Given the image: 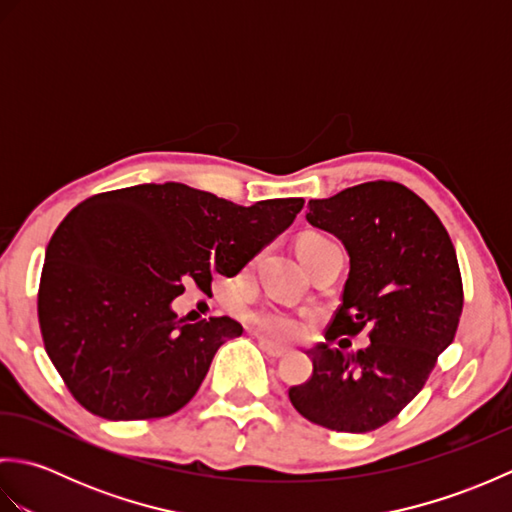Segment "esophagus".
I'll use <instances>...</instances> for the list:
<instances>
[{
	"label": "esophagus",
	"mask_w": 512,
	"mask_h": 512,
	"mask_svg": "<svg viewBox=\"0 0 512 512\" xmlns=\"http://www.w3.org/2000/svg\"><path fill=\"white\" fill-rule=\"evenodd\" d=\"M255 336L259 339V345H262V350H264L270 358H281V356L288 354V347L277 345V343H273V341H268L266 336H262V334H255Z\"/></svg>",
	"instance_id": "esophagus-1"
}]
</instances>
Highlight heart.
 <instances>
[{
  "mask_svg": "<svg viewBox=\"0 0 512 512\" xmlns=\"http://www.w3.org/2000/svg\"><path fill=\"white\" fill-rule=\"evenodd\" d=\"M250 328H255L257 332L273 336V339H295V336L301 332V323L292 317L290 312L279 310V308H262L255 312H248L246 317Z\"/></svg>",
  "mask_w": 512,
  "mask_h": 512,
  "instance_id": "obj_1",
  "label": "heart"
}]
</instances>
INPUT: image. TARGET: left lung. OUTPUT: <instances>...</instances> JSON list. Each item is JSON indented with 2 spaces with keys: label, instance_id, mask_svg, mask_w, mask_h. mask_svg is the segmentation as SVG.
Masks as SVG:
<instances>
[{
  "label": "left lung",
  "instance_id": "8db88e82",
  "mask_svg": "<svg viewBox=\"0 0 512 512\" xmlns=\"http://www.w3.org/2000/svg\"><path fill=\"white\" fill-rule=\"evenodd\" d=\"M306 220L350 257L328 341L365 325L356 354L319 343L312 376L288 391L292 407L325 429L365 433L396 418L427 383L462 314V277L447 228L398 182H365L310 200ZM341 346V345H339Z\"/></svg>",
  "mask_w": 512,
  "mask_h": 512
}]
</instances>
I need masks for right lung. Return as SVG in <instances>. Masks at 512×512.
<instances>
[{
  "instance_id": "obj_1",
  "label": "right lung",
  "mask_w": 512,
  "mask_h": 512,
  "mask_svg": "<svg viewBox=\"0 0 512 512\" xmlns=\"http://www.w3.org/2000/svg\"><path fill=\"white\" fill-rule=\"evenodd\" d=\"M303 198L250 206L180 182L99 193L65 215L46 248L39 325L72 396L105 420L162 418L195 396L228 317L187 323L171 303L184 281L209 290L284 233Z\"/></svg>"
}]
</instances>
